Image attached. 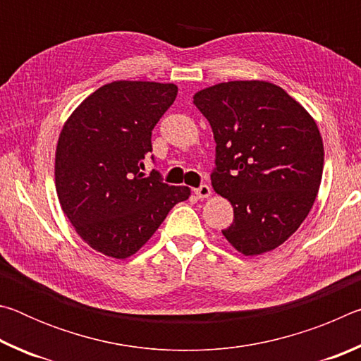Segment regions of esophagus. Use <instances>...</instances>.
Returning <instances> with one entry per match:
<instances>
[{
	"label": "esophagus",
	"mask_w": 361,
	"mask_h": 361,
	"mask_svg": "<svg viewBox=\"0 0 361 361\" xmlns=\"http://www.w3.org/2000/svg\"><path fill=\"white\" fill-rule=\"evenodd\" d=\"M194 194L197 195L199 199H205V197H209V195L212 194V189H210L209 185H200L199 188L194 189Z\"/></svg>",
	"instance_id": "34e87169"
}]
</instances>
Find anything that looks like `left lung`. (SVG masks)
I'll use <instances>...</instances> for the list:
<instances>
[{
    "mask_svg": "<svg viewBox=\"0 0 361 361\" xmlns=\"http://www.w3.org/2000/svg\"><path fill=\"white\" fill-rule=\"evenodd\" d=\"M216 143L212 185L234 207L223 235L245 256L295 234L323 173V142L305 109L266 81H229L194 95Z\"/></svg>",
    "mask_w": 361,
    "mask_h": 361,
    "instance_id": "8db88e82",
    "label": "left lung"
}]
</instances>
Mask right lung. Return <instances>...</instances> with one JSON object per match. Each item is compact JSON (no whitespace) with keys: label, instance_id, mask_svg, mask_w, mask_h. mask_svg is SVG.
Returning a JSON list of instances; mask_svg holds the SVG:
<instances>
[{"label":"right lung","instance_id":"add662e5","mask_svg":"<svg viewBox=\"0 0 361 361\" xmlns=\"http://www.w3.org/2000/svg\"><path fill=\"white\" fill-rule=\"evenodd\" d=\"M176 92L175 84L114 81L65 122L56 151L57 195L79 237L97 252L129 258L191 194L164 183L157 170L142 173L152 129Z\"/></svg>","mask_w":361,"mask_h":361}]
</instances>
